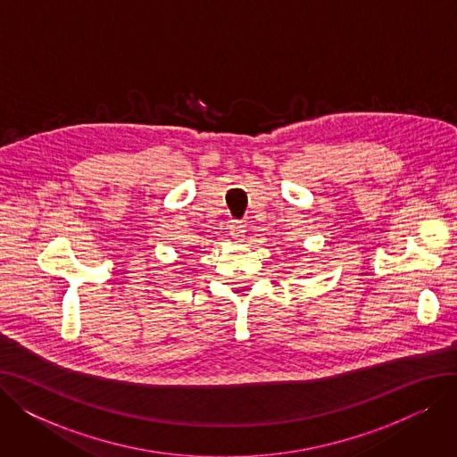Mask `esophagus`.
<instances>
[{"label": "esophagus", "instance_id": "1", "mask_svg": "<svg viewBox=\"0 0 457 457\" xmlns=\"http://www.w3.org/2000/svg\"><path fill=\"white\" fill-rule=\"evenodd\" d=\"M245 231H246V226H245L243 222H231V224H229V235H231L233 238H237V241L245 235Z\"/></svg>", "mask_w": 457, "mask_h": 457}]
</instances>
